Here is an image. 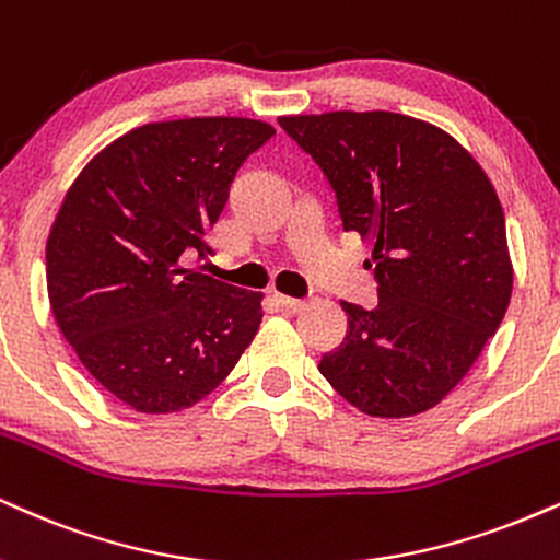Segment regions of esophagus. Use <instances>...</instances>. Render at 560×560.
Here are the masks:
<instances>
[{"label": "esophagus", "instance_id": "34e87169", "mask_svg": "<svg viewBox=\"0 0 560 560\" xmlns=\"http://www.w3.org/2000/svg\"><path fill=\"white\" fill-rule=\"evenodd\" d=\"M276 300H279L281 307L292 310V313H300V310L305 307V302L298 300V298H287V294H276Z\"/></svg>", "mask_w": 560, "mask_h": 560}]
</instances>
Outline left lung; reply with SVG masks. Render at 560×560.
<instances>
[{"mask_svg": "<svg viewBox=\"0 0 560 560\" xmlns=\"http://www.w3.org/2000/svg\"><path fill=\"white\" fill-rule=\"evenodd\" d=\"M373 242L378 305L341 302L349 331L318 370L370 417H412L459 383L506 315L514 268L488 174L448 132L394 112L279 117Z\"/></svg>", "mask_w": 560, "mask_h": 560, "instance_id": "left-lung-1", "label": "left lung"}]
</instances>
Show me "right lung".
Segmentation results:
<instances>
[{
    "instance_id": "obj_1",
    "label": "right lung",
    "mask_w": 560,
    "mask_h": 560,
    "mask_svg": "<svg viewBox=\"0 0 560 560\" xmlns=\"http://www.w3.org/2000/svg\"><path fill=\"white\" fill-rule=\"evenodd\" d=\"M276 135L242 117L151 122L106 145L65 195L46 242L59 331L101 386L135 412L192 407L258 331L260 292L192 268L229 187Z\"/></svg>"
}]
</instances>
